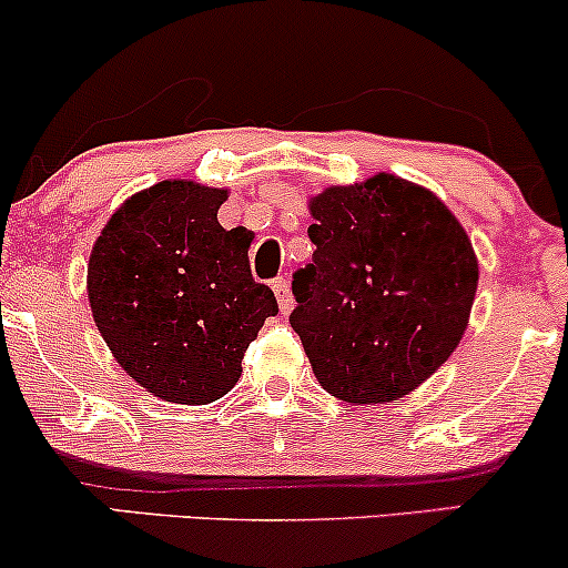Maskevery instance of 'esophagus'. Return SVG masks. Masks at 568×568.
<instances>
[{"instance_id":"1","label":"esophagus","mask_w":568,"mask_h":568,"mask_svg":"<svg viewBox=\"0 0 568 568\" xmlns=\"http://www.w3.org/2000/svg\"><path fill=\"white\" fill-rule=\"evenodd\" d=\"M272 291H275V296H277L280 312H283V315H288V312L293 310V293H291L288 277H275V280H272Z\"/></svg>"}]
</instances>
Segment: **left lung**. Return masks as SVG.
Listing matches in <instances>:
<instances>
[{
    "label": "left lung",
    "mask_w": 568,
    "mask_h": 568,
    "mask_svg": "<svg viewBox=\"0 0 568 568\" xmlns=\"http://www.w3.org/2000/svg\"><path fill=\"white\" fill-rule=\"evenodd\" d=\"M312 264L291 325L325 393L371 406L414 393L465 336L478 258L425 186L379 173L310 200Z\"/></svg>",
    "instance_id": "left-lung-1"
}]
</instances>
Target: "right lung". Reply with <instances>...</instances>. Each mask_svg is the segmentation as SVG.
<instances>
[{"instance_id":"right-lung-1","label":"right lung","mask_w":568,"mask_h":568,"mask_svg":"<svg viewBox=\"0 0 568 568\" xmlns=\"http://www.w3.org/2000/svg\"><path fill=\"white\" fill-rule=\"evenodd\" d=\"M226 189L160 181L120 205L88 264V298L103 342L146 393L205 406L243 374L247 344L275 293L247 262L251 232L224 230Z\"/></svg>"}]
</instances>
